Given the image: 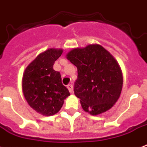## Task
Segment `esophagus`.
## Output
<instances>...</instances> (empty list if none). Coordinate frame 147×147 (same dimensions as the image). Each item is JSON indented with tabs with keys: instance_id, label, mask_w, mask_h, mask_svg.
<instances>
[{
	"instance_id": "34e87169",
	"label": "esophagus",
	"mask_w": 147,
	"mask_h": 147,
	"mask_svg": "<svg viewBox=\"0 0 147 147\" xmlns=\"http://www.w3.org/2000/svg\"><path fill=\"white\" fill-rule=\"evenodd\" d=\"M67 88H68V89H69L70 93H73V85H71V84H69V85H67Z\"/></svg>"
}]
</instances>
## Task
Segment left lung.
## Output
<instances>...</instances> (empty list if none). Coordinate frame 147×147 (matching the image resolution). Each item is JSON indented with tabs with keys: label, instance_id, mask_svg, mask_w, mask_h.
I'll list each match as a JSON object with an SVG mask.
<instances>
[{
	"label": "left lung",
	"instance_id": "8db88e82",
	"mask_svg": "<svg viewBox=\"0 0 147 147\" xmlns=\"http://www.w3.org/2000/svg\"><path fill=\"white\" fill-rule=\"evenodd\" d=\"M66 58L77 67L74 92L82 107L92 115L111 109L121 95L123 75L116 59L100 45L76 48Z\"/></svg>",
	"mask_w": 147,
	"mask_h": 147
}]
</instances>
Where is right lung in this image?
Segmentation results:
<instances>
[{
  "mask_svg": "<svg viewBox=\"0 0 147 147\" xmlns=\"http://www.w3.org/2000/svg\"><path fill=\"white\" fill-rule=\"evenodd\" d=\"M62 49H49L36 56L24 72L22 88L25 99L33 109L45 116L59 111L64 100L70 95L62 85L59 71L53 69Z\"/></svg>",
  "mask_w": 147,
  "mask_h": 147,
  "instance_id": "obj_1",
  "label": "right lung"
}]
</instances>
